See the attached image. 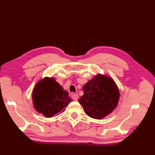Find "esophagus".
<instances>
[{
    "label": "esophagus",
    "mask_w": 155,
    "mask_h": 155,
    "mask_svg": "<svg viewBox=\"0 0 155 155\" xmlns=\"http://www.w3.org/2000/svg\"><path fill=\"white\" fill-rule=\"evenodd\" d=\"M71 97L72 98V100L74 101H77L78 100V95L76 94H72L71 95Z\"/></svg>",
    "instance_id": "1"
}]
</instances>
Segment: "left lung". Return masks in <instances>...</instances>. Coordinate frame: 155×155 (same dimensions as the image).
Listing matches in <instances>:
<instances>
[{"mask_svg": "<svg viewBox=\"0 0 155 155\" xmlns=\"http://www.w3.org/2000/svg\"><path fill=\"white\" fill-rule=\"evenodd\" d=\"M83 96L78 101L86 114L100 120L111 113L119 100L120 92L114 81L109 77L97 75L83 86Z\"/></svg>", "mask_w": 155, "mask_h": 155, "instance_id": "8db88e82", "label": "left lung"}]
</instances>
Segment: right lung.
I'll return each mask as SVG.
<instances>
[{
	"label": "right lung",
	"mask_w": 155,
	"mask_h": 155,
	"mask_svg": "<svg viewBox=\"0 0 155 155\" xmlns=\"http://www.w3.org/2000/svg\"><path fill=\"white\" fill-rule=\"evenodd\" d=\"M32 98L36 110L48 118L62 113L72 101L68 92L54 78H48L36 84Z\"/></svg>",
	"instance_id": "add662e5"
}]
</instances>
